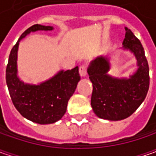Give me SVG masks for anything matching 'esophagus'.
<instances>
[{
    "instance_id": "esophagus-1",
    "label": "esophagus",
    "mask_w": 156,
    "mask_h": 156,
    "mask_svg": "<svg viewBox=\"0 0 156 156\" xmlns=\"http://www.w3.org/2000/svg\"><path fill=\"white\" fill-rule=\"evenodd\" d=\"M79 73L81 77H86L87 76V66L86 65H81L79 69Z\"/></svg>"
}]
</instances>
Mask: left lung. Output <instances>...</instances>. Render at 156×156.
Masks as SVG:
<instances>
[{
  "mask_svg": "<svg viewBox=\"0 0 156 156\" xmlns=\"http://www.w3.org/2000/svg\"><path fill=\"white\" fill-rule=\"evenodd\" d=\"M122 49L134 55L137 69L129 78H118L108 74L109 59L96 57L89 63L87 74L93 83L91 106L101 119L121 121L130 116L146 98L149 87V69L141 41L132 31L125 27Z\"/></svg>",
  "mask_w": 156,
  "mask_h": 156,
  "instance_id": "left-lung-1",
  "label": "left lung"
}]
</instances>
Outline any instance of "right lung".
<instances>
[{
  "label": "right lung",
  "mask_w": 156,
  "mask_h": 156,
  "mask_svg": "<svg viewBox=\"0 0 156 156\" xmlns=\"http://www.w3.org/2000/svg\"><path fill=\"white\" fill-rule=\"evenodd\" d=\"M54 27L35 24L22 34L10 52L6 69V81L15 108L26 119L38 124H51L61 120L68 101L81 80L79 69L60 70L50 79L39 84L25 83L18 76L17 54L21 40L31 32L51 31Z\"/></svg>",
  "instance_id": "obj_1"
}]
</instances>
